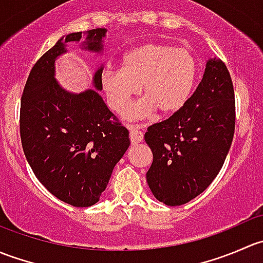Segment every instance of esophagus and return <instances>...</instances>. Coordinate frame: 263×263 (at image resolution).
<instances>
[{"mask_svg":"<svg viewBox=\"0 0 263 263\" xmlns=\"http://www.w3.org/2000/svg\"><path fill=\"white\" fill-rule=\"evenodd\" d=\"M129 129H131L129 137H131L132 144H139V142H141L142 139H144V134L140 129H137L135 126H129Z\"/></svg>","mask_w":263,"mask_h":263,"instance_id":"obj_1","label":"esophagus"}]
</instances>
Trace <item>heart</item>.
Segmentation results:
<instances>
[{
  "label": "heart",
  "instance_id": "1",
  "mask_svg": "<svg viewBox=\"0 0 263 263\" xmlns=\"http://www.w3.org/2000/svg\"><path fill=\"white\" fill-rule=\"evenodd\" d=\"M196 79L197 62L190 50L151 42L124 53L121 70H105L100 82L108 103L118 113L128 108L141 86L145 98L127 112V117L142 119L156 109L163 116L182 109Z\"/></svg>",
  "mask_w": 263,
  "mask_h": 263
}]
</instances>
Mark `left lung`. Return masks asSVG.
I'll use <instances>...</instances> for the list:
<instances>
[{
	"mask_svg": "<svg viewBox=\"0 0 263 263\" xmlns=\"http://www.w3.org/2000/svg\"><path fill=\"white\" fill-rule=\"evenodd\" d=\"M234 127L230 73L219 58H209L202 80L184 107L145 134L154 156L146 181L156 200L179 206L202 193L224 164Z\"/></svg>",
	"mask_w": 263,
	"mask_h": 263,
	"instance_id": "obj_1",
	"label": "left lung"
}]
</instances>
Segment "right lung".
<instances>
[{
    "label": "right lung",
    "instance_id": "right-lung-1",
    "mask_svg": "<svg viewBox=\"0 0 263 263\" xmlns=\"http://www.w3.org/2000/svg\"><path fill=\"white\" fill-rule=\"evenodd\" d=\"M105 35L107 29L97 28L58 39L31 68L21 98L20 136L29 165L54 197L76 208L99 201L129 135L98 92L103 65L92 76L94 89L71 92L55 80V60L70 43L102 54Z\"/></svg>",
    "mask_w": 263,
    "mask_h": 263
}]
</instances>
